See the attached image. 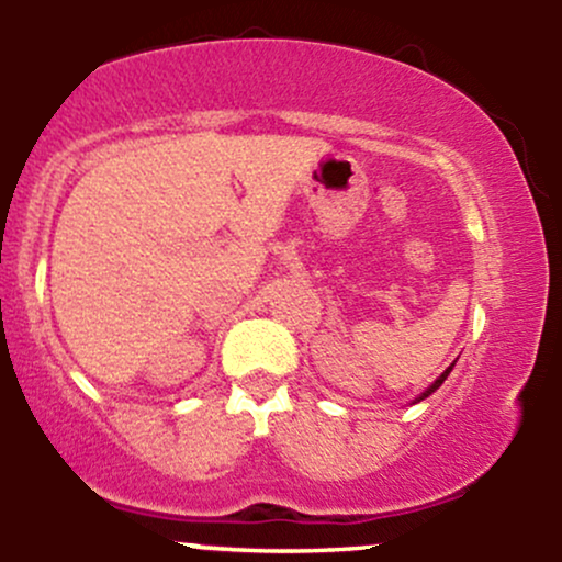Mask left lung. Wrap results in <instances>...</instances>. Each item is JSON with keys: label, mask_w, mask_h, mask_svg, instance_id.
I'll return each instance as SVG.
<instances>
[{"label": "left lung", "mask_w": 562, "mask_h": 562, "mask_svg": "<svg viewBox=\"0 0 562 562\" xmlns=\"http://www.w3.org/2000/svg\"><path fill=\"white\" fill-rule=\"evenodd\" d=\"M451 367H454V364H451ZM451 367H449V370H447V372H441V378H438V380H436V383H434V385H430V389H428V391H425L420 398H428V396H430V393H434V391H438V385H441V383H443V380H447V375H449V372H451ZM420 398H417V402H420Z\"/></svg>", "instance_id": "8db88e82"}]
</instances>
